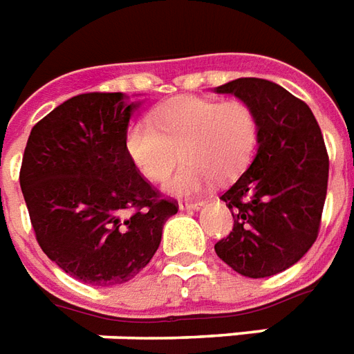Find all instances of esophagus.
<instances>
[{
    "label": "esophagus",
    "instance_id": "34e87169",
    "mask_svg": "<svg viewBox=\"0 0 354 354\" xmlns=\"http://www.w3.org/2000/svg\"><path fill=\"white\" fill-rule=\"evenodd\" d=\"M204 203L201 201H184L180 203V210H203Z\"/></svg>",
    "mask_w": 354,
    "mask_h": 354
}]
</instances>
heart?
<instances>
[{
  "instance_id": "b5f03b06",
  "label": "heart",
  "mask_w": 354,
  "mask_h": 354,
  "mask_svg": "<svg viewBox=\"0 0 354 354\" xmlns=\"http://www.w3.org/2000/svg\"><path fill=\"white\" fill-rule=\"evenodd\" d=\"M257 144V118L243 101L184 97L163 104L153 124L138 120L125 133V151L138 172L151 182L165 180L174 197H198L212 180H225L243 169Z\"/></svg>"
}]
</instances>
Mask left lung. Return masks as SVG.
Masks as SVG:
<instances>
[{
  "instance_id": "1",
  "label": "left lung",
  "mask_w": 354,
  "mask_h": 354,
  "mask_svg": "<svg viewBox=\"0 0 354 354\" xmlns=\"http://www.w3.org/2000/svg\"><path fill=\"white\" fill-rule=\"evenodd\" d=\"M248 103L257 118L253 163L221 195L232 232L216 243L217 257L245 277L287 270L319 234L328 153L310 106L264 78H236L216 88Z\"/></svg>"
}]
</instances>
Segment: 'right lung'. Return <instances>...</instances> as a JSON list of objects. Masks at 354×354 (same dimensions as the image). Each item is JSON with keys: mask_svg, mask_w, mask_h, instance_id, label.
<instances>
[{"mask_svg": "<svg viewBox=\"0 0 354 354\" xmlns=\"http://www.w3.org/2000/svg\"><path fill=\"white\" fill-rule=\"evenodd\" d=\"M138 106L120 91L71 97L33 125L24 150L20 187L39 245L82 283L137 276L178 212L125 151Z\"/></svg>", "mask_w": 354, "mask_h": 354, "instance_id": "add662e5", "label": "right lung"}]
</instances>
